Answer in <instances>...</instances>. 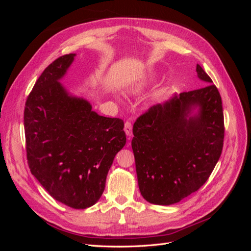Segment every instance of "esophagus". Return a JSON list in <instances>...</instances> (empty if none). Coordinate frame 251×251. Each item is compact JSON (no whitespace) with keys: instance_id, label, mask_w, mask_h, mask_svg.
Masks as SVG:
<instances>
[{"instance_id":"34e87169","label":"esophagus","mask_w":251,"mask_h":251,"mask_svg":"<svg viewBox=\"0 0 251 251\" xmlns=\"http://www.w3.org/2000/svg\"><path fill=\"white\" fill-rule=\"evenodd\" d=\"M125 132L127 136H132V124L130 123V121H126Z\"/></svg>"}]
</instances>
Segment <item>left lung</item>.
Here are the masks:
<instances>
[{
	"label": "left lung",
	"instance_id": "left-lung-1",
	"mask_svg": "<svg viewBox=\"0 0 251 251\" xmlns=\"http://www.w3.org/2000/svg\"><path fill=\"white\" fill-rule=\"evenodd\" d=\"M196 70L208 85L153 105L134 124L138 185L150 203L171 205L197 192L221 156L225 131L221 95L200 65ZM196 106L199 114L189 117Z\"/></svg>",
	"mask_w": 251,
	"mask_h": 251
}]
</instances>
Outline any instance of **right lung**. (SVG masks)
Here are the masks:
<instances>
[{
	"instance_id": "right-lung-1",
	"label": "right lung",
	"mask_w": 251,
	"mask_h": 251,
	"mask_svg": "<svg viewBox=\"0 0 251 251\" xmlns=\"http://www.w3.org/2000/svg\"><path fill=\"white\" fill-rule=\"evenodd\" d=\"M74 56H59L41 74L27 97L24 126L30 172L52 198L83 209L100 200L126 137L123 119L98 115L58 82Z\"/></svg>"
}]
</instances>
